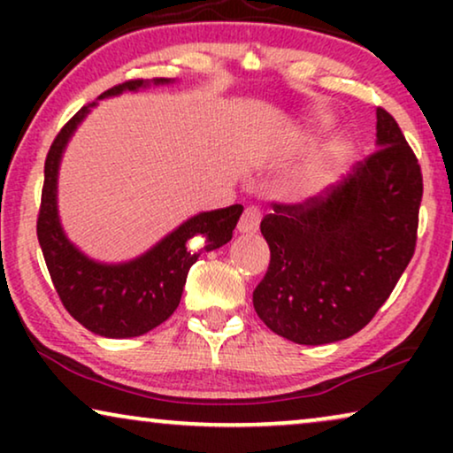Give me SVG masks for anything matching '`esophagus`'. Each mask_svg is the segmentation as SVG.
<instances>
[{"mask_svg":"<svg viewBox=\"0 0 453 453\" xmlns=\"http://www.w3.org/2000/svg\"><path fill=\"white\" fill-rule=\"evenodd\" d=\"M259 220H262V210H259L257 206H247L239 219L237 231L245 233V234L256 233L259 226Z\"/></svg>","mask_w":453,"mask_h":453,"instance_id":"1","label":"esophagus"}]
</instances>
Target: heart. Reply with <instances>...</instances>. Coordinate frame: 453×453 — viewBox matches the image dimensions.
Masks as SVG:
<instances>
[{
	"instance_id": "1",
	"label": "heart",
	"mask_w": 453,
	"mask_h": 453,
	"mask_svg": "<svg viewBox=\"0 0 453 453\" xmlns=\"http://www.w3.org/2000/svg\"><path fill=\"white\" fill-rule=\"evenodd\" d=\"M321 121H326V119H321ZM332 166H334L332 152L327 154V157L318 158V160H313L311 165H307L305 169H303L299 175L295 177V181H293L295 194L309 196V194H315V191H319L321 188H324V183L327 181V177H330Z\"/></svg>"
}]
</instances>
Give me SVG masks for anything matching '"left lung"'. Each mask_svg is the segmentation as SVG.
Returning a JSON list of instances; mask_svg holds the SVG:
<instances>
[{"mask_svg": "<svg viewBox=\"0 0 453 453\" xmlns=\"http://www.w3.org/2000/svg\"><path fill=\"white\" fill-rule=\"evenodd\" d=\"M423 173L402 129L377 107V150L344 181L296 203L274 202L262 234L270 265L253 290L259 319L296 344L363 330L417 247Z\"/></svg>", "mask_w": 453, "mask_h": 453, "instance_id": "obj_1", "label": "left lung"}]
</instances>
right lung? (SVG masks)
<instances>
[{"instance_id":"1","label":"right lung","mask_w":453,"mask_h":453,"mask_svg":"<svg viewBox=\"0 0 453 453\" xmlns=\"http://www.w3.org/2000/svg\"><path fill=\"white\" fill-rule=\"evenodd\" d=\"M166 82L171 80H154V84ZM142 86H146V82L140 78L126 80L104 90L98 98L119 95L123 90H138ZM95 104L96 103L84 104L59 129L49 148L39 219H36V237H39L53 287L67 313L98 336L134 338L154 330L177 309L188 272L200 257V251H191L188 247L189 239L200 234L203 237L202 251L219 250L220 245L231 241L233 228L237 226L243 206L234 203V206L194 216L134 262L119 265L92 262L84 253H80L61 231L55 189H58L61 152L73 129Z\"/></svg>"}]
</instances>
